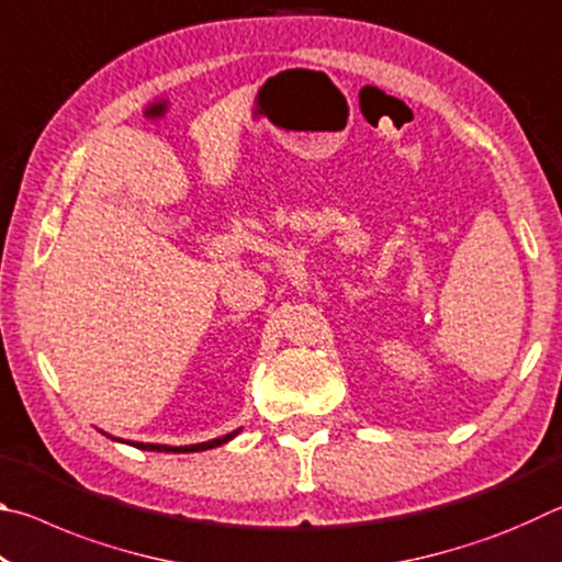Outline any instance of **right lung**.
I'll return each instance as SVG.
<instances>
[{
  "label": "right lung",
  "instance_id": "right-lung-1",
  "mask_svg": "<svg viewBox=\"0 0 562 562\" xmlns=\"http://www.w3.org/2000/svg\"><path fill=\"white\" fill-rule=\"evenodd\" d=\"M237 434V431H235ZM235 434H227L221 436V439H213V441H205V443H193V446H158V443H133L138 446V449L144 451H170V453H193V451H205V449H215V446H221L225 441H231Z\"/></svg>",
  "mask_w": 562,
  "mask_h": 562
}]
</instances>
